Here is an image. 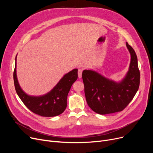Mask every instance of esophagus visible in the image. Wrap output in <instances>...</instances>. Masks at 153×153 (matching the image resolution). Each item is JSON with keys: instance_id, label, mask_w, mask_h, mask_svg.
Wrapping results in <instances>:
<instances>
[{"instance_id": "1", "label": "esophagus", "mask_w": 153, "mask_h": 153, "mask_svg": "<svg viewBox=\"0 0 153 153\" xmlns=\"http://www.w3.org/2000/svg\"><path fill=\"white\" fill-rule=\"evenodd\" d=\"M82 70L81 69H78V77L81 78L82 77Z\"/></svg>"}]
</instances>
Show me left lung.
Here are the masks:
<instances>
[{"label":"left lung","mask_w":153,"mask_h":153,"mask_svg":"<svg viewBox=\"0 0 153 153\" xmlns=\"http://www.w3.org/2000/svg\"><path fill=\"white\" fill-rule=\"evenodd\" d=\"M131 59L128 71L120 81L110 79L92 70H84L82 79L88 105L100 115L123 110L137 92L140 73L137 56L131 46L126 43Z\"/></svg>","instance_id":"obj_1"}]
</instances>
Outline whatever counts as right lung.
Returning <instances> with one entry per match:
<instances>
[{
	"label": "right lung",
	"instance_id": "right-lung-1",
	"mask_svg": "<svg viewBox=\"0 0 153 153\" xmlns=\"http://www.w3.org/2000/svg\"><path fill=\"white\" fill-rule=\"evenodd\" d=\"M77 69L64 74L53 89L42 95H30L21 88L17 76V56L15 57L13 80L15 91L25 105L33 113L51 117L61 114L67 107V97L71 87L77 79Z\"/></svg>",
	"mask_w": 153,
	"mask_h": 153
}]
</instances>
